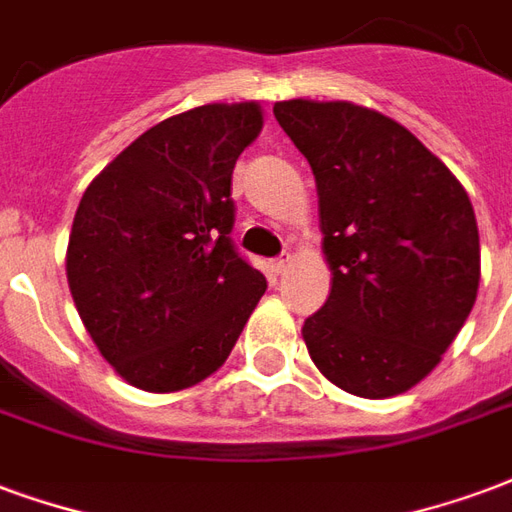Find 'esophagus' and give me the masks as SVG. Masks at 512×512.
Returning <instances> with one entry per match:
<instances>
[{
  "instance_id": "1",
  "label": "esophagus",
  "mask_w": 512,
  "mask_h": 512,
  "mask_svg": "<svg viewBox=\"0 0 512 512\" xmlns=\"http://www.w3.org/2000/svg\"><path fill=\"white\" fill-rule=\"evenodd\" d=\"M287 263H290V252H285V255H279V257H276V260H271V271H274V274H282V271H285V268H287Z\"/></svg>"
}]
</instances>
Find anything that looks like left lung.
<instances>
[{
  "label": "left lung",
  "instance_id": "1",
  "mask_svg": "<svg viewBox=\"0 0 512 512\" xmlns=\"http://www.w3.org/2000/svg\"><path fill=\"white\" fill-rule=\"evenodd\" d=\"M276 121L312 165L331 295L304 323L314 366L388 399L434 369L480 282L475 211L407 127L352 102L285 100Z\"/></svg>",
  "mask_w": 512,
  "mask_h": 512
}]
</instances>
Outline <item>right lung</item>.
Masks as SVG:
<instances>
[{
    "label": "right lung",
    "mask_w": 512,
    "mask_h": 512,
    "mask_svg": "<svg viewBox=\"0 0 512 512\" xmlns=\"http://www.w3.org/2000/svg\"><path fill=\"white\" fill-rule=\"evenodd\" d=\"M260 127L257 102L170 116L83 192L70 293L102 358L140 391H181L217 372L266 293L230 238L233 168Z\"/></svg>",
    "instance_id": "obj_1"
}]
</instances>
